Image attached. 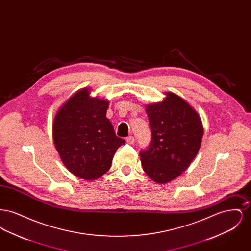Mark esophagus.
<instances>
[{"label":"esophagus","instance_id":"1","mask_svg":"<svg viewBox=\"0 0 251 251\" xmlns=\"http://www.w3.org/2000/svg\"><path fill=\"white\" fill-rule=\"evenodd\" d=\"M126 142L129 144H132L134 142V138H133V136L132 135H130V136H128L127 138H126Z\"/></svg>","mask_w":251,"mask_h":251}]
</instances>
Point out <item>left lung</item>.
Instances as JSON below:
<instances>
[{"label":"left lung","instance_id":"8db88e82","mask_svg":"<svg viewBox=\"0 0 251 251\" xmlns=\"http://www.w3.org/2000/svg\"><path fill=\"white\" fill-rule=\"evenodd\" d=\"M165 95L164 100L146 106L151 142L140 152L145 173L157 183L169 182L188 168L203 136L197 111L175 93Z\"/></svg>","mask_w":251,"mask_h":251}]
</instances>
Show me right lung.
Instances as JSON below:
<instances>
[{
	"mask_svg": "<svg viewBox=\"0 0 251 251\" xmlns=\"http://www.w3.org/2000/svg\"><path fill=\"white\" fill-rule=\"evenodd\" d=\"M109 101L77 91L59 108L52 123V139L61 161L78 178L94 180L110 169L124 139L106 118Z\"/></svg>",
	"mask_w": 251,
	"mask_h": 251,
	"instance_id": "obj_1",
	"label": "right lung"
}]
</instances>
